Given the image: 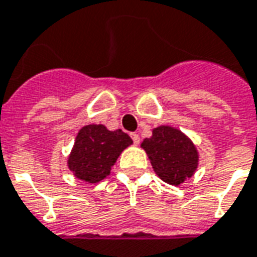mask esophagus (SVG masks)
Instances as JSON below:
<instances>
[{
    "label": "esophagus",
    "mask_w": 257,
    "mask_h": 257,
    "mask_svg": "<svg viewBox=\"0 0 257 257\" xmlns=\"http://www.w3.org/2000/svg\"><path fill=\"white\" fill-rule=\"evenodd\" d=\"M130 136H132L133 143L136 144V145H138V144H140V136H138L137 133H132V134H130Z\"/></svg>",
    "instance_id": "34e87169"
}]
</instances>
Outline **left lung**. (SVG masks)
<instances>
[{
    "mask_svg": "<svg viewBox=\"0 0 257 257\" xmlns=\"http://www.w3.org/2000/svg\"><path fill=\"white\" fill-rule=\"evenodd\" d=\"M141 147L148 155L155 173L167 184L180 185L191 177L198 166V152L194 144L173 127L162 125L145 138Z\"/></svg>",
    "mask_w": 257,
    "mask_h": 257,
    "instance_id": "8db88e82",
    "label": "left lung"
}]
</instances>
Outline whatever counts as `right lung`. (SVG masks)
<instances>
[{
  "instance_id": "obj_1",
  "label": "right lung",
  "mask_w": 257,
  "mask_h": 257,
  "mask_svg": "<svg viewBox=\"0 0 257 257\" xmlns=\"http://www.w3.org/2000/svg\"><path fill=\"white\" fill-rule=\"evenodd\" d=\"M133 144L124 132H109L102 124H88L77 134L69 156V169L80 180L98 183L110 173L121 151Z\"/></svg>"
}]
</instances>
